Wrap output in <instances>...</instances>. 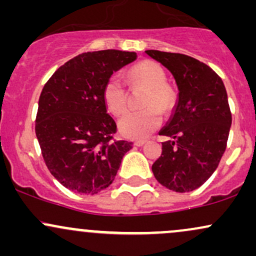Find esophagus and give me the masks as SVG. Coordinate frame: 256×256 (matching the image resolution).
I'll use <instances>...</instances> for the list:
<instances>
[{"mask_svg":"<svg viewBox=\"0 0 256 256\" xmlns=\"http://www.w3.org/2000/svg\"><path fill=\"white\" fill-rule=\"evenodd\" d=\"M146 140H136V142H134V146H142L146 144Z\"/></svg>","mask_w":256,"mask_h":256,"instance_id":"1","label":"esophagus"}]
</instances>
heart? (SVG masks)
<instances>
[{"label": "heart", "mask_w": 256, "mask_h": 256, "mask_svg": "<svg viewBox=\"0 0 256 256\" xmlns=\"http://www.w3.org/2000/svg\"><path fill=\"white\" fill-rule=\"evenodd\" d=\"M132 85L146 89L143 98L146 110L128 112L119 120V131L122 136L140 140L154 132L161 124V114L171 113L177 104L174 88L166 83V72L154 61H142L131 67L128 73ZM104 100L108 110L114 116H122L128 104V90L119 76H110L104 86Z\"/></svg>", "instance_id": "1"}]
</instances>
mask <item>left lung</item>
<instances>
[{"instance_id": "obj_1", "label": "left lung", "mask_w": 256, "mask_h": 256, "mask_svg": "<svg viewBox=\"0 0 256 256\" xmlns=\"http://www.w3.org/2000/svg\"><path fill=\"white\" fill-rule=\"evenodd\" d=\"M172 73L179 94L171 119L160 131L162 143L152 164L155 178L167 189H198L218 167L224 154L232 116L225 85L210 66L178 52L146 50Z\"/></svg>"}]
</instances>
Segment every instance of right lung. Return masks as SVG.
Returning a JSON list of instances; mask_svg holds the SVG:
<instances>
[{
    "label": "right lung",
    "mask_w": 256,
    "mask_h": 256,
    "mask_svg": "<svg viewBox=\"0 0 256 256\" xmlns=\"http://www.w3.org/2000/svg\"><path fill=\"white\" fill-rule=\"evenodd\" d=\"M134 52L79 54L55 71L38 101L36 136L46 167L67 189L98 194L112 184L132 142L116 140L104 86L113 72L136 60Z\"/></svg>",
    "instance_id": "obj_1"
}]
</instances>
